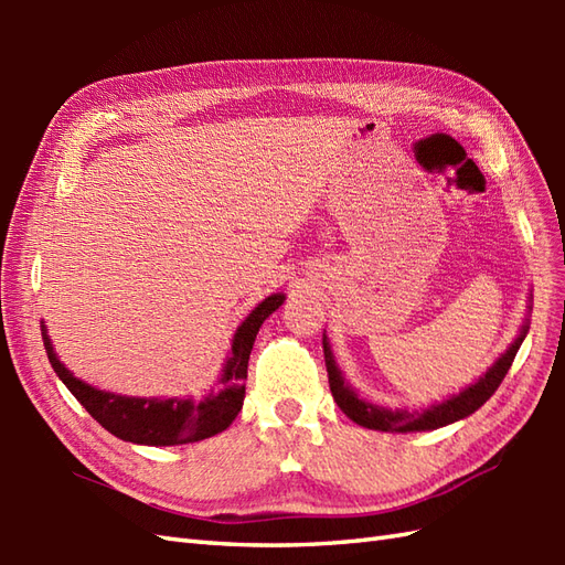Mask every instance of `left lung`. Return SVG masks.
Instances as JSON below:
<instances>
[{
	"mask_svg": "<svg viewBox=\"0 0 565 565\" xmlns=\"http://www.w3.org/2000/svg\"><path fill=\"white\" fill-rule=\"evenodd\" d=\"M526 326H522L520 338L514 340L505 354L498 356V362L490 366L486 374L478 379L471 386L463 388L459 395H451V398L441 401L437 405L427 407V411H388V407H381L369 403L364 398H359L350 383H344L342 371L334 364V356L330 350V342L326 334H322V352H326V366H328V381H330V391L334 403L340 405V411L354 419L356 425H362L366 429H379V431H425V429H437L444 425H451L456 419H463L471 413H476L490 395L498 391V386L505 379L510 371L514 354H518L522 340L526 338Z\"/></svg>",
	"mask_w": 565,
	"mask_h": 565,
	"instance_id": "1",
	"label": "left lung"
}]
</instances>
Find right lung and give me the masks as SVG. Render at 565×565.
Wrapping results in <instances>:
<instances>
[{
  "instance_id": "1",
  "label": "right lung",
  "mask_w": 565,
  "mask_h": 565,
  "mask_svg": "<svg viewBox=\"0 0 565 565\" xmlns=\"http://www.w3.org/2000/svg\"><path fill=\"white\" fill-rule=\"evenodd\" d=\"M284 294H271L252 310L233 334L231 356L223 366L218 391H211L206 398H128V395L106 393L89 386L82 379L72 376L60 364L53 352L51 338L41 322V338L51 366L67 391L84 405L97 423L109 429L114 437L148 447H174V444H191L209 439L231 427L245 401V379L252 344H255L262 322L284 303Z\"/></svg>"
}]
</instances>
